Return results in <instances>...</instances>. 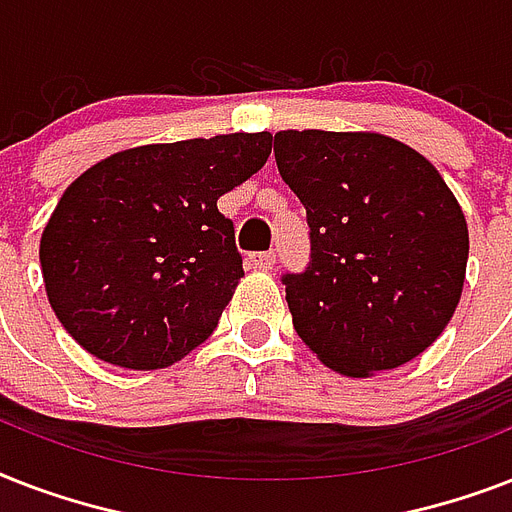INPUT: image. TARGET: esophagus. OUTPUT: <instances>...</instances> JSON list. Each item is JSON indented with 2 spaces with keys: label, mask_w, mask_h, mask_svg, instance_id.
Instances as JSON below:
<instances>
[{
  "label": "esophagus",
  "mask_w": 512,
  "mask_h": 512,
  "mask_svg": "<svg viewBox=\"0 0 512 512\" xmlns=\"http://www.w3.org/2000/svg\"><path fill=\"white\" fill-rule=\"evenodd\" d=\"M247 263L252 265V268H257V271H268V268H273V263H276V255H273V252H252V255L247 257Z\"/></svg>",
  "instance_id": "esophagus-1"
}]
</instances>
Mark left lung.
Masks as SVG:
<instances>
[{"mask_svg":"<svg viewBox=\"0 0 512 512\" xmlns=\"http://www.w3.org/2000/svg\"><path fill=\"white\" fill-rule=\"evenodd\" d=\"M273 154L311 228L305 271L281 276L300 340L348 377L420 356L452 319L468 265V223L444 177L377 132L284 130Z\"/></svg>","mask_w":512,"mask_h":512,"instance_id":"1","label":"left lung"}]
</instances>
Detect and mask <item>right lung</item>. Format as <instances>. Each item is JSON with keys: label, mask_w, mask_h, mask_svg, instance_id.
<instances>
[{"label": "right lung", "mask_w": 512, "mask_h": 512, "mask_svg": "<svg viewBox=\"0 0 512 512\" xmlns=\"http://www.w3.org/2000/svg\"><path fill=\"white\" fill-rule=\"evenodd\" d=\"M268 132L140 146L79 175L42 233L44 287L100 361L164 369L215 332L244 276L217 199L271 156Z\"/></svg>", "instance_id": "1"}]
</instances>
